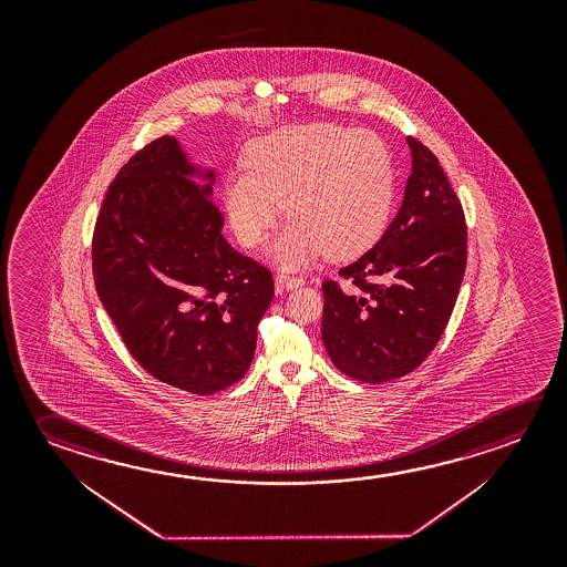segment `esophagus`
<instances>
[{
    "label": "esophagus",
    "instance_id": "obj_1",
    "mask_svg": "<svg viewBox=\"0 0 567 567\" xmlns=\"http://www.w3.org/2000/svg\"><path fill=\"white\" fill-rule=\"evenodd\" d=\"M275 285L279 290H288V288H298L305 285V280L300 279V277H292V275H287V272H279L277 277H275Z\"/></svg>",
    "mask_w": 567,
    "mask_h": 567
}]
</instances>
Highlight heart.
Returning a JSON list of instances; mask_svg holds the SVG:
<instances>
[{"label":"heart","instance_id":"obj_1","mask_svg":"<svg viewBox=\"0 0 567 567\" xmlns=\"http://www.w3.org/2000/svg\"><path fill=\"white\" fill-rule=\"evenodd\" d=\"M395 169L390 148L370 131L332 122L287 126L257 140L247 167L225 177L224 199L235 237L255 249L282 215L292 219L272 247L280 265L318 255L352 259L378 241L390 219Z\"/></svg>","mask_w":567,"mask_h":567}]
</instances>
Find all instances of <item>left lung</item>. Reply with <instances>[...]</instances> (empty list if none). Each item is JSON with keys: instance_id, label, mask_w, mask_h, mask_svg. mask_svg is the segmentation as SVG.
<instances>
[{"instance_id": "8db88e82", "label": "left lung", "mask_w": 567, "mask_h": 567, "mask_svg": "<svg viewBox=\"0 0 567 567\" xmlns=\"http://www.w3.org/2000/svg\"><path fill=\"white\" fill-rule=\"evenodd\" d=\"M411 176L380 241L324 280L322 342L352 380L383 383L417 370L445 332L466 269L461 199L435 154L409 136Z\"/></svg>"}]
</instances>
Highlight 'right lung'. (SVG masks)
<instances>
[{"label":"right lung","mask_w":567,"mask_h":567,"mask_svg":"<svg viewBox=\"0 0 567 567\" xmlns=\"http://www.w3.org/2000/svg\"><path fill=\"white\" fill-rule=\"evenodd\" d=\"M195 176L174 136L138 150L96 217L93 277L132 358L167 385L212 395L249 370L275 282L225 241L212 184Z\"/></svg>","instance_id":"1"}]
</instances>
